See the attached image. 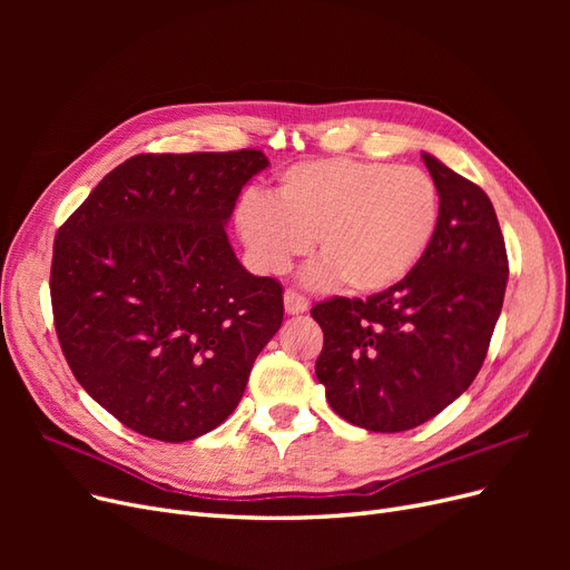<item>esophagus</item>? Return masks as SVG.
Here are the masks:
<instances>
[{
	"mask_svg": "<svg viewBox=\"0 0 570 570\" xmlns=\"http://www.w3.org/2000/svg\"><path fill=\"white\" fill-rule=\"evenodd\" d=\"M285 312L289 314V316H297V314H304L306 308H308V299L304 297V295H299L297 289H287L285 292Z\"/></svg>",
	"mask_w": 570,
	"mask_h": 570,
	"instance_id": "34e87169",
	"label": "esophagus"
}]
</instances>
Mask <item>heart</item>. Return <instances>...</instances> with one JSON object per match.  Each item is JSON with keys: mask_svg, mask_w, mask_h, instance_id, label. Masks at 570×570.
<instances>
[{"mask_svg": "<svg viewBox=\"0 0 570 570\" xmlns=\"http://www.w3.org/2000/svg\"><path fill=\"white\" fill-rule=\"evenodd\" d=\"M440 226V193L425 170L356 159L289 166L273 197L247 193L235 228L264 273H285L316 237L312 283L342 278L356 295H375L416 271Z\"/></svg>", "mask_w": 570, "mask_h": 570, "instance_id": "1", "label": "heart"}]
</instances>
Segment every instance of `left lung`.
I'll return each instance as SVG.
<instances>
[{
    "label": "left lung",
    "mask_w": 570,
    "mask_h": 570,
    "mask_svg": "<svg viewBox=\"0 0 570 570\" xmlns=\"http://www.w3.org/2000/svg\"><path fill=\"white\" fill-rule=\"evenodd\" d=\"M440 193L433 245L409 278L368 299L312 308L323 327L316 377L337 416L373 433H402L461 396L485 361L509 281L490 197L433 154Z\"/></svg>",
    "instance_id": "obj_1"
}]
</instances>
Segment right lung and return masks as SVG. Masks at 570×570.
I'll list each match as a JSON object with an SVG mask.
<instances>
[{
	"mask_svg": "<svg viewBox=\"0 0 570 570\" xmlns=\"http://www.w3.org/2000/svg\"><path fill=\"white\" fill-rule=\"evenodd\" d=\"M264 151L137 154L55 239L51 308L92 400L135 433L187 442L226 421L283 323V287L252 275L226 226Z\"/></svg>",
	"mask_w": 570,
	"mask_h": 570,
	"instance_id": "right-lung-1",
	"label": "right lung"
}]
</instances>
